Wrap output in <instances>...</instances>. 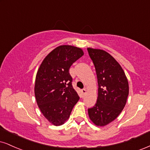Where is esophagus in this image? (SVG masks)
<instances>
[{"instance_id":"esophagus-1","label":"esophagus","mask_w":150,"mask_h":150,"mask_svg":"<svg viewBox=\"0 0 150 150\" xmlns=\"http://www.w3.org/2000/svg\"><path fill=\"white\" fill-rule=\"evenodd\" d=\"M81 92H82L83 95H85L86 94V89L85 88V89H83L82 90H81Z\"/></svg>"}]
</instances>
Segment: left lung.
Instances as JSON below:
<instances>
[{"instance_id":"left-lung-1","label":"left lung","mask_w":150,"mask_h":150,"mask_svg":"<svg viewBox=\"0 0 150 150\" xmlns=\"http://www.w3.org/2000/svg\"><path fill=\"white\" fill-rule=\"evenodd\" d=\"M88 51L95 65L98 82L97 103L88 108V115L97 126H106L125 108L129 95L128 81L122 68L108 53L92 48H88Z\"/></svg>"}]
</instances>
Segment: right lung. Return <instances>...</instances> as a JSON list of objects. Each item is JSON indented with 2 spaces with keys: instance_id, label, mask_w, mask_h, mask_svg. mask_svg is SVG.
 <instances>
[{
  "instance_id": "obj_1",
  "label": "right lung",
  "mask_w": 150,
  "mask_h": 150,
  "mask_svg": "<svg viewBox=\"0 0 150 150\" xmlns=\"http://www.w3.org/2000/svg\"><path fill=\"white\" fill-rule=\"evenodd\" d=\"M83 54L80 48L59 46L46 56L37 73L35 84L37 103L44 117L55 126L65 122L79 100L72 86L69 70Z\"/></svg>"
}]
</instances>
